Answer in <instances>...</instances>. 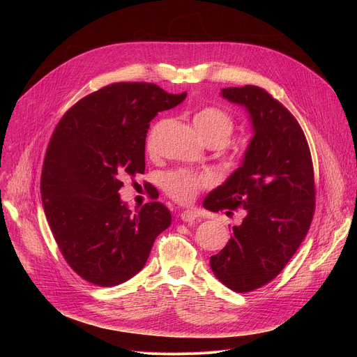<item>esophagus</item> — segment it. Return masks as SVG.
Wrapping results in <instances>:
<instances>
[{"instance_id":"1","label":"esophagus","mask_w":357,"mask_h":357,"mask_svg":"<svg viewBox=\"0 0 357 357\" xmlns=\"http://www.w3.org/2000/svg\"><path fill=\"white\" fill-rule=\"evenodd\" d=\"M179 216H181V220L185 223H192L197 219V213L192 212V211H183V212H181Z\"/></svg>"}]
</instances>
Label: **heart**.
<instances>
[{
  "label": "heart",
  "mask_w": 357,
  "mask_h": 357,
  "mask_svg": "<svg viewBox=\"0 0 357 357\" xmlns=\"http://www.w3.org/2000/svg\"><path fill=\"white\" fill-rule=\"evenodd\" d=\"M193 124L202 139H219L225 144L233 132L231 119L218 107L200 109L195 117ZM211 178L208 175H196L193 172L181 169L167 172L161 176V186L172 199L188 203L193 200L202 188L208 186Z\"/></svg>",
  "instance_id": "b5f03b06"
}]
</instances>
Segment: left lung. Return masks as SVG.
<instances>
[{
    "instance_id": "obj_1",
    "label": "left lung",
    "mask_w": 357,
    "mask_h": 357,
    "mask_svg": "<svg viewBox=\"0 0 357 357\" xmlns=\"http://www.w3.org/2000/svg\"><path fill=\"white\" fill-rule=\"evenodd\" d=\"M222 97L245 107L252 138L241 165L208 195V211H245L211 268L234 292L273 281L307 236L315 212L311 151L296 119L257 86L227 87ZM226 213H230V212Z\"/></svg>"
}]
</instances>
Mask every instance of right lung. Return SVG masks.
Segmentation results:
<instances>
[{
  "label": "right lung",
  "instance_id": "obj_1",
  "mask_svg": "<svg viewBox=\"0 0 357 357\" xmlns=\"http://www.w3.org/2000/svg\"><path fill=\"white\" fill-rule=\"evenodd\" d=\"M185 97L152 83H113L79 100L58 123L42 168V205L62 256L83 280L114 287L132 278L169 227L162 203L132 213L119 190L124 178L145 171L149 121Z\"/></svg>",
  "mask_w": 357,
  "mask_h": 357
}]
</instances>
